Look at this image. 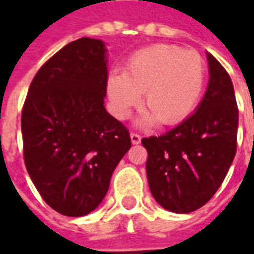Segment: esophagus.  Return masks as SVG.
I'll use <instances>...</instances> for the list:
<instances>
[{"mask_svg":"<svg viewBox=\"0 0 254 254\" xmlns=\"http://www.w3.org/2000/svg\"><path fill=\"white\" fill-rule=\"evenodd\" d=\"M130 140H132V144H140L141 141V137H140V134L137 133H130Z\"/></svg>","mask_w":254,"mask_h":254,"instance_id":"obj_1","label":"esophagus"}]
</instances>
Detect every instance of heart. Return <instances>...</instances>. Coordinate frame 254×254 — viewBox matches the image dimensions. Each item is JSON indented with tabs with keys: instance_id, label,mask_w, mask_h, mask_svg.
Returning a JSON list of instances; mask_svg holds the SVG:
<instances>
[{
	"instance_id": "heart-1",
	"label": "heart",
	"mask_w": 254,
	"mask_h": 254,
	"mask_svg": "<svg viewBox=\"0 0 254 254\" xmlns=\"http://www.w3.org/2000/svg\"><path fill=\"white\" fill-rule=\"evenodd\" d=\"M205 61L194 50L176 45H154L136 52L125 64L124 73L113 70L107 94L113 113L127 118L140 103L148 113L143 121L176 125L190 116L205 84Z\"/></svg>"
}]
</instances>
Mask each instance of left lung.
I'll return each mask as SVG.
<instances>
[{
	"label": "left lung",
	"mask_w": 254,
	"mask_h": 254,
	"mask_svg": "<svg viewBox=\"0 0 254 254\" xmlns=\"http://www.w3.org/2000/svg\"><path fill=\"white\" fill-rule=\"evenodd\" d=\"M209 81L196 113L162 136L141 140L147 177L162 207L189 213L207 204L222 185L237 152L238 107L220 63L207 54Z\"/></svg>",
	"instance_id": "left-lung-1"
}]
</instances>
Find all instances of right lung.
I'll return each mask as SVG.
<instances>
[{"instance_id":"obj_1","label":"right lung","mask_w":254,"mask_h":254,"mask_svg":"<svg viewBox=\"0 0 254 254\" xmlns=\"http://www.w3.org/2000/svg\"><path fill=\"white\" fill-rule=\"evenodd\" d=\"M105 43L80 38L42 65L21 111L27 171L42 198L65 216L92 212L130 148L127 127L105 109Z\"/></svg>"}]
</instances>
